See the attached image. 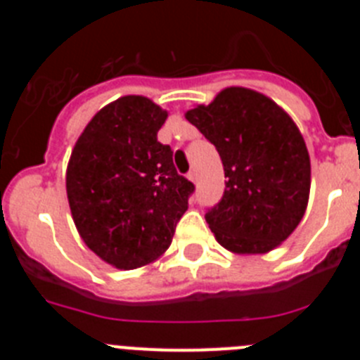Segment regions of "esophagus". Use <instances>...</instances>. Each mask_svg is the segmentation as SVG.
<instances>
[{
    "mask_svg": "<svg viewBox=\"0 0 360 360\" xmlns=\"http://www.w3.org/2000/svg\"><path fill=\"white\" fill-rule=\"evenodd\" d=\"M187 178H189L191 182H196V171H189V173H187Z\"/></svg>",
    "mask_w": 360,
    "mask_h": 360,
    "instance_id": "34e87169",
    "label": "esophagus"
}]
</instances>
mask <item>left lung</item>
<instances>
[{"instance_id":"left-lung-1","label":"left lung","mask_w":360,"mask_h":360,"mask_svg":"<svg viewBox=\"0 0 360 360\" xmlns=\"http://www.w3.org/2000/svg\"><path fill=\"white\" fill-rule=\"evenodd\" d=\"M186 119L224 162L225 193L205 214L216 241L234 254L274 250L303 219L310 196V157L292 117L266 95L231 86Z\"/></svg>"}]
</instances>
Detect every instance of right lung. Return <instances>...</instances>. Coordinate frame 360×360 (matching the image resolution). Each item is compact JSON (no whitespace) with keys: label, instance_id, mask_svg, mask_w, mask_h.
I'll list each match as a JSON object with an SVG mask.
<instances>
[{"label":"right lung","instance_id":"obj_1","mask_svg":"<svg viewBox=\"0 0 360 360\" xmlns=\"http://www.w3.org/2000/svg\"><path fill=\"white\" fill-rule=\"evenodd\" d=\"M165 119L151 98H117L88 122L66 167L79 236L119 270L149 265L169 249L195 191L174 169L169 146L157 141Z\"/></svg>","mask_w":360,"mask_h":360}]
</instances>
